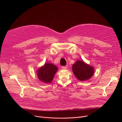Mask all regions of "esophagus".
<instances>
[{
    "label": "esophagus",
    "mask_w": 122,
    "mask_h": 122,
    "mask_svg": "<svg viewBox=\"0 0 122 122\" xmlns=\"http://www.w3.org/2000/svg\"><path fill=\"white\" fill-rule=\"evenodd\" d=\"M67 66H63L62 67V68L63 69H66L67 68Z\"/></svg>",
    "instance_id": "esophagus-1"
}]
</instances>
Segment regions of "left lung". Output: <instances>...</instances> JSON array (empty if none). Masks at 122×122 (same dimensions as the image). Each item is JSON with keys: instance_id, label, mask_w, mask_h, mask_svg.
<instances>
[{"instance_id": "8db88e82", "label": "left lung", "mask_w": 122, "mask_h": 122, "mask_svg": "<svg viewBox=\"0 0 122 122\" xmlns=\"http://www.w3.org/2000/svg\"><path fill=\"white\" fill-rule=\"evenodd\" d=\"M72 71L79 80L84 81L92 77L94 73V68L83 61L78 60L72 66Z\"/></svg>"}]
</instances>
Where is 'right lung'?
Returning <instances> with one entry per match:
<instances>
[{"mask_svg": "<svg viewBox=\"0 0 122 122\" xmlns=\"http://www.w3.org/2000/svg\"><path fill=\"white\" fill-rule=\"evenodd\" d=\"M58 67L51 63H46L37 71L39 80L44 83H49L53 80Z\"/></svg>", "mask_w": 122, "mask_h": 122, "instance_id": "1", "label": "right lung"}]
</instances>
